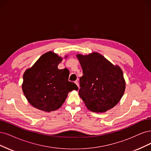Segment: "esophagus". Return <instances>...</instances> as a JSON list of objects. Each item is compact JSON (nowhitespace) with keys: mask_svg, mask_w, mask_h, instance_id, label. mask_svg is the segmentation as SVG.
Here are the masks:
<instances>
[{"mask_svg":"<svg viewBox=\"0 0 151 151\" xmlns=\"http://www.w3.org/2000/svg\"><path fill=\"white\" fill-rule=\"evenodd\" d=\"M75 84L78 86V88H80V86H79V83H78V81H75Z\"/></svg>","mask_w":151,"mask_h":151,"instance_id":"34e87169","label":"esophagus"}]
</instances>
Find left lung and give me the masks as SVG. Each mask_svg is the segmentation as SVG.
I'll return each instance as SVG.
<instances>
[{"label":"left lung","mask_w":151,"mask_h":151,"mask_svg":"<svg viewBox=\"0 0 151 151\" xmlns=\"http://www.w3.org/2000/svg\"><path fill=\"white\" fill-rule=\"evenodd\" d=\"M76 56L83 73L80 78L79 95L87 109L104 113L114 107L125 89L122 70L96 52Z\"/></svg>","instance_id":"left-lung-1"}]
</instances>
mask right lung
Segmentation results:
<instances>
[{
    "label": "right lung",
    "instance_id": "right-lung-1",
    "mask_svg": "<svg viewBox=\"0 0 151 151\" xmlns=\"http://www.w3.org/2000/svg\"><path fill=\"white\" fill-rule=\"evenodd\" d=\"M61 61L62 58L49 51L24 72L22 91L34 107L47 112L56 110L62 106L70 91L78 90L75 83L68 81V70L58 68Z\"/></svg>",
    "mask_w": 151,
    "mask_h": 151
}]
</instances>
